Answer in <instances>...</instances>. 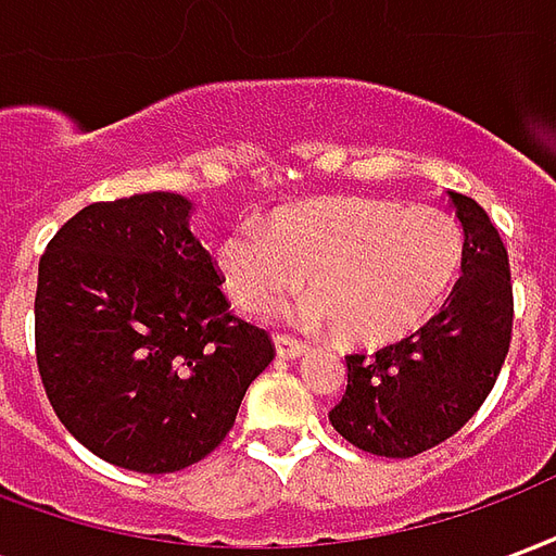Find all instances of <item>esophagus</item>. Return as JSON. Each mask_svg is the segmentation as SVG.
<instances>
[{
  "label": "esophagus",
  "instance_id": "esophagus-1",
  "mask_svg": "<svg viewBox=\"0 0 556 556\" xmlns=\"http://www.w3.org/2000/svg\"><path fill=\"white\" fill-rule=\"evenodd\" d=\"M274 342H277V354L282 361H294V357H303V354L309 351L306 342H301L298 337H289V333H277Z\"/></svg>",
  "mask_w": 556,
  "mask_h": 556
}]
</instances>
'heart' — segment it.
Instances as JSON below:
<instances>
[{
	"label": "heart",
	"instance_id": "1",
	"mask_svg": "<svg viewBox=\"0 0 556 556\" xmlns=\"http://www.w3.org/2000/svg\"><path fill=\"white\" fill-rule=\"evenodd\" d=\"M217 270L243 313H265L301 286V315L351 345L414 333L450 294L465 231L441 207L337 195L279 211L265 231L241 226L217 243Z\"/></svg>",
	"mask_w": 556,
	"mask_h": 556
}]
</instances>
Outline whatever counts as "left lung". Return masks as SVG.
<instances>
[{"instance_id": "1", "label": "left lung", "mask_w": 556, "mask_h": 556, "mask_svg": "<svg viewBox=\"0 0 556 556\" xmlns=\"http://www.w3.org/2000/svg\"><path fill=\"white\" fill-rule=\"evenodd\" d=\"M450 199L465 229V262L443 309L402 342L345 357L349 387L330 422L363 453L414 458L453 438L489 399L513 342L501 231L470 195Z\"/></svg>"}]
</instances>
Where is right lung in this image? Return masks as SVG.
<instances>
[{
  "label": "right lung",
  "instance_id": "add662e5",
  "mask_svg": "<svg viewBox=\"0 0 556 556\" xmlns=\"http://www.w3.org/2000/svg\"><path fill=\"white\" fill-rule=\"evenodd\" d=\"M187 217L178 193L94 202L38 265L35 357L55 417L137 473H175L214 453L277 354L267 330L229 309Z\"/></svg>",
  "mask_w": 556,
  "mask_h": 556
}]
</instances>
